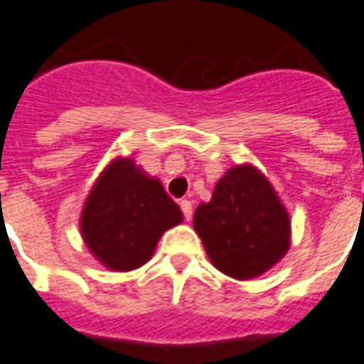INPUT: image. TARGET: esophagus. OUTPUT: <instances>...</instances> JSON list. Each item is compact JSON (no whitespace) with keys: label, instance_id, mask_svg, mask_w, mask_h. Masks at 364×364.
Returning <instances> with one entry per match:
<instances>
[{"label":"esophagus","instance_id":"34e87169","mask_svg":"<svg viewBox=\"0 0 364 364\" xmlns=\"http://www.w3.org/2000/svg\"><path fill=\"white\" fill-rule=\"evenodd\" d=\"M180 210L184 213V219H186V221L192 219V202H190V200H182V202H180Z\"/></svg>","mask_w":364,"mask_h":364}]
</instances>
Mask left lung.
<instances>
[{"mask_svg": "<svg viewBox=\"0 0 364 364\" xmlns=\"http://www.w3.org/2000/svg\"><path fill=\"white\" fill-rule=\"evenodd\" d=\"M194 229L211 264L237 280L264 274L290 249L288 211L251 164L219 178L210 202L196 210Z\"/></svg>", "mask_w": 364, "mask_h": 364, "instance_id": "8db88e82", "label": "left lung"}]
</instances>
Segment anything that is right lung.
Returning a JSON list of instances; mask_svg holds the SVG:
<instances>
[{
    "label": "right lung",
    "mask_w": 364,
    "mask_h": 364,
    "mask_svg": "<svg viewBox=\"0 0 364 364\" xmlns=\"http://www.w3.org/2000/svg\"><path fill=\"white\" fill-rule=\"evenodd\" d=\"M182 223V211L172 202L161 180L151 178L131 159H115L82 210L84 243L105 269L127 272L153 257L166 229Z\"/></svg>",
    "instance_id": "obj_1"
}]
</instances>
